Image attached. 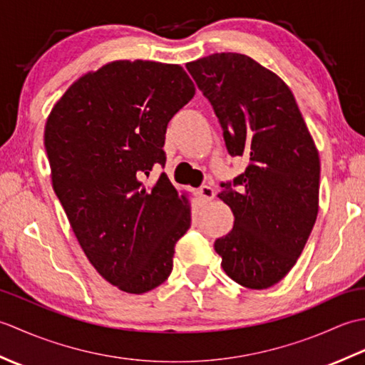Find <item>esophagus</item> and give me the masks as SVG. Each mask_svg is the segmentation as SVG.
<instances>
[{
    "mask_svg": "<svg viewBox=\"0 0 365 365\" xmlns=\"http://www.w3.org/2000/svg\"><path fill=\"white\" fill-rule=\"evenodd\" d=\"M197 195H199L200 202L207 204V202H210V200L215 197V190L212 187H208V185H202V187L199 188Z\"/></svg>",
    "mask_w": 365,
    "mask_h": 365,
    "instance_id": "1",
    "label": "esophagus"
}]
</instances>
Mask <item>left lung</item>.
<instances>
[{
	"label": "left lung",
	"instance_id": "8db88e82",
	"mask_svg": "<svg viewBox=\"0 0 365 365\" xmlns=\"http://www.w3.org/2000/svg\"><path fill=\"white\" fill-rule=\"evenodd\" d=\"M213 106L227 152L247 160L221 182L234 227L215 242L226 274L247 289L277 284L297 263L319 213L320 158L289 86L246 54L187 64Z\"/></svg>",
	"mask_w": 365,
	"mask_h": 365
}]
</instances>
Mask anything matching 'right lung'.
Returning <instances> with one entry per match:
<instances>
[{
  "mask_svg": "<svg viewBox=\"0 0 365 365\" xmlns=\"http://www.w3.org/2000/svg\"><path fill=\"white\" fill-rule=\"evenodd\" d=\"M180 66L115 61L75 81L45 125L53 190L98 274L145 293L173 271L175 243L191 226L188 199L166 174V128L195 96Z\"/></svg>",
  "mask_w": 365,
  "mask_h": 365,
  "instance_id": "right-lung-1",
  "label": "right lung"
}]
</instances>
